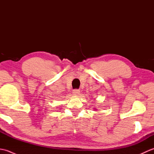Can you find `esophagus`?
<instances>
[{
  "label": "esophagus",
  "instance_id": "34e87169",
  "mask_svg": "<svg viewBox=\"0 0 154 154\" xmlns=\"http://www.w3.org/2000/svg\"><path fill=\"white\" fill-rule=\"evenodd\" d=\"M73 94L75 96H78L80 94V91L78 89H75L73 91Z\"/></svg>",
  "mask_w": 154,
  "mask_h": 154
}]
</instances>
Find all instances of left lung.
Segmentation results:
<instances>
[{"label":"left lung","instance_id":"obj_1","mask_svg":"<svg viewBox=\"0 0 154 154\" xmlns=\"http://www.w3.org/2000/svg\"><path fill=\"white\" fill-rule=\"evenodd\" d=\"M94 110H96L97 109H96V108H94Z\"/></svg>","mask_w":154,"mask_h":154}]
</instances>
